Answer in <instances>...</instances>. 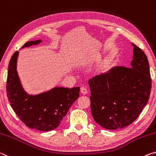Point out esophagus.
Here are the masks:
<instances>
[{"mask_svg": "<svg viewBox=\"0 0 156 156\" xmlns=\"http://www.w3.org/2000/svg\"><path fill=\"white\" fill-rule=\"evenodd\" d=\"M80 91H81V93L83 94V95H85V94H87V93H88L87 89H86V88L83 87V86H82V87L80 88Z\"/></svg>", "mask_w": 156, "mask_h": 156, "instance_id": "obj_1", "label": "esophagus"}]
</instances>
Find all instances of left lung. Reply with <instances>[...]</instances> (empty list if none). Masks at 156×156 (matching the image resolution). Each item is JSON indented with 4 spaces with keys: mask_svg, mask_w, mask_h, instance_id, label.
Listing matches in <instances>:
<instances>
[{
    "mask_svg": "<svg viewBox=\"0 0 156 156\" xmlns=\"http://www.w3.org/2000/svg\"><path fill=\"white\" fill-rule=\"evenodd\" d=\"M131 68L116 66L88 80L93 119L108 130L124 128L139 117L149 99L151 78L147 57L134 43Z\"/></svg>",
    "mask_w": 156,
    "mask_h": 156,
    "instance_id": "8db88e82",
    "label": "left lung"
}]
</instances>
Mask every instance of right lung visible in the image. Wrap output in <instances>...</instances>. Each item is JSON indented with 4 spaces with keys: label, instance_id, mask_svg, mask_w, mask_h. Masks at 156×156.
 <instances>
[{
    "label": "right lung",
    "instance_id": "right-lung-1",
    "mask_svg": "<svg viewBox=\"0 0 156 156\" xmlns=\"http://www.w3.org/2000/svg\"><path fill=\"white\" fill-rule=\"evenodd\" d=\"M41 40L28 41L21 48L39 44ZM16 51L9 61L7 78V96L10 106L20 121L31 129L52 131L59 126L69 108L80 96V87H56L37 95L24 91L16 70Z\"/></svg>",
    "mask_w": 156,
    "mask_h": 156
}]
</instances>
